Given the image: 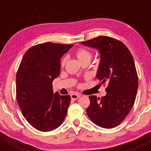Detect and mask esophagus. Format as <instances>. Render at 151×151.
Masks as SVG:
<instances>
[{"mask_svg":"<svg viewBox=\"0 0 151 151\" xmlns=\"http://www.w3.org/2000/svg\"><path fill=\"white\" fill-rule=\"evenodd\" d=\"M70 96H71V99H72L76 100V99H79V97H80V95L78 94V93H72V94L70 95Z\"/></svg>","mask_w":151,"mask_h":151,"instance_id":"esophagus-1","label":"esophagus"}]
</instances>
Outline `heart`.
Instances as JSON below:
<instances>
[{
  "instance_id": "1",
  "label": "heart",
  "mask_w": 151,
  "mask_h": 151,
  "mask_svg": "<svg viewBox=\"0 0 151 151\" xmlns=\"http://www.w3.org/2000/svg\"><path fill=\"white\" fill-rule=\"evenodd\" d=\"M75 55L76 57H77V60H79L81 63L86 61V60H91V58H92V55H91V53L90 52L89 50L84 49V48L78 49L77 51L75 52ZM66 62H67V59L64 58L61 62V65H65Z\"/></svg>"
}]
</instances>
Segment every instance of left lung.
<instances>
[{"mask_svg": "<svg viewBox=\"0 0 151 151\" xmlns=\"http://www.w3.org/2000/svg\"><path fill=\"white\" fill-rule=\"evenodd\" d=\"M81 43L99 50L100 63L96 77L100 84L107 85L106 96H89L86 114L100 127H116L129 114L136 100L138 80L132 55L124 43L106 36Z\"/></svg>", "mask_w": 151, "mask_h": 151, "instance_id": "8db88e82", "label": "left lung"}]
</instances>
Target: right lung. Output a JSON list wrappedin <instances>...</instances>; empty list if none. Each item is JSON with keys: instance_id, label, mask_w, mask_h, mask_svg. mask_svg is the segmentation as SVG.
Instances as JSON below:
<instances>
[{"instance_id": "1", "label": "right lung", "mask_w": 151, "mask_h": 151, "mask_svg": "<svg viewBox=\"0 0 151 151\" xmlns=\"http://www.w3.org/2000/svg\"><path fill=\"white\" fill-rule=\"evenodd\" d=\"M73 45L46 42L24 55L16 75V97L22 114L35 129L50 131L62 124L70 104V95L53 93L60 75V59Z\"/></svg>"}]
</instances>
